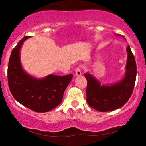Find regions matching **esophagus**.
Listing matches in <instances>:
<instances>
[{
    "label": "esophagus",
    "instance_id": "esophagus-1",
    "mask_svg": "<svg viewBox=\"0 0 146 146\" xmlns=\"http://www.w3.org/2000/svg\"><path fill=\"white\" fill-rule=\"evenodd\" d=\"M75 73L76 76H80L82 74V71L80 67H77L75 70Z\"/></svg>",
    "mask_w": 146,
    "mask_h": 146
}]
</instances>
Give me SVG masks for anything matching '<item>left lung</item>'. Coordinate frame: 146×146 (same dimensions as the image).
Here are the masks:
<instances>
[{"label": "left lung", "instance_id": "8db88e82", "mask_svg": "<svg viewBox=\"0 0 146 146\" xmlns=\"http://www.w3.org/2000/svg\"><path fill=\"white\" fill-rule=\"evenodd\" d=\"M125 76L120 81L110 85H101L92 75L84 74L87 80L86 101L90 106L99 111H110L123 106L132 94L136 78L137 68L135 58L127 46Z\"/></svg>", "mask_w": 146, "mask_h": 146}]
</instances>
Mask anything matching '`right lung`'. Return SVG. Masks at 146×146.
<instances>
[{"label": "right lung", "mask_w": 146, "mask_h": 146, "mask_svg": "<svg viewBox=\"0 0 146 146\" xmlns=\"http://www.w3.org/2000/svg\"><path fill=\"white\" fill-rule=\"evenodd\" d=\"M29 38L26 36L22 38L12 50L8 66V84L12 95L22 105L36 112H47L62 102L73 75L50 74L38 79L25 72L21 65L20 50Z\"/></svg>", "instance_id": "right-lung-1"}]
</instances>
